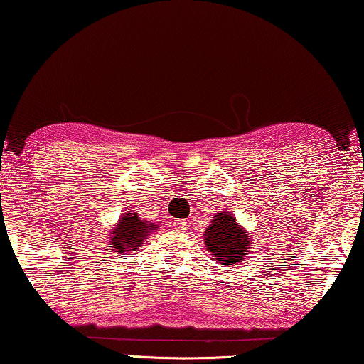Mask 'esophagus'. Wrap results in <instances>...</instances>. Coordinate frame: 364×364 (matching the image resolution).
<instances>
[{"instance_id":"34e87169","label":"esophagus","mask_w":364,"mask_h":364,"mask_svg":"<svg viewBox=\"0 0 364 364\" xmlns=\"http://www.w3.org/2000/svg\"><path fill=\"white\" fill-rule=\"evenodd\" d=\"M173 227H175L176 230H186V222L180 220V218H178V220L173 222Z\"/></svg>"}]
</instances>
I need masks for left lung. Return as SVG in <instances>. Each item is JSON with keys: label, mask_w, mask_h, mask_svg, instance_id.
I'll return each instance as SVG.
<instances>
[{"label": "left lung", "mask_w": 364, "mask_h": 364, "mask_svg": "<svg viewBox=\"0 0 364 364\" xmlns=\"http://www.w3.org/2000/svg\"><path fill=\"white\" fill-rule=\"evenodd\" d=\"M250 236L240 227L233 213L222 212L212 217L204 233V245L212 252V259L222 265H233L243 261L251 250Z\"/></svg>", "instance_id": "obj_1"}]
</instances>
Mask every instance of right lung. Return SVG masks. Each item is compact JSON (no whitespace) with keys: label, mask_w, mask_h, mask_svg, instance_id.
Here are the masks:
<instances>
[{"label":"right lung","mask_w":364,"mask_h":364,"mask_svg":"<svg viewBox=\"0 0 364 364\" xmlns=\"http://www.w3.org/2000/svg\"><path fill=\"white\" fill-rule=\"evenodd\" d=\"M159 225L149 223L146 220H141L137 217L136 212L124 213L119 218L118 223L114 225L113 233H112V247L113 251L126 255V252L139 250V246L144 245V241L147 240V236L154 233V230H157Z\"/></svg>","instance_id":"obj_1"}]
</instances>
